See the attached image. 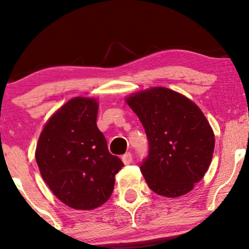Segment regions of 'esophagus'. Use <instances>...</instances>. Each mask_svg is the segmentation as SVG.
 Masks as SVG:
<instances>
[{"label": "esophagus", "mask_w": 249, "mask_h": 249, "mask_svg": "<svg viewBox=\"0 0 249 249\" xmlns=\"http://www.w3.org/2000/svg\"><path fill=\"white\" fill-rule=\"evenodd\" d=\"M122 161L124 162V165H128L132 162V154L130 152H126L124 154V156L122 157Z\"/></svg>", "instance_id": "obj_1"}]
</instances>
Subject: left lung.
Wrapping results in <instances>:
<instances>
[{"label":"left lung","mask_w":249,"mask_h":249,"mask_svg":"<svg viewBox=\"0 0 249 249\" xmlns=\"http://www.w3.org/2000/svg\"><path fill=\"white\" fill-rule=\"evenodd\" d=\"M125 102L147 134L150 151L141 170L148 187L167 198L192 191L210 167L215 144L198 105L162 87L131 93Z\"/></svg>","instance_id":"left-lung-1"}]
</instances>
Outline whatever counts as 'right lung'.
Instances as JSON below:
<instances>
[{"mask_svg":"<svg viewBox=\"0 0 249 249\" xmlns=\"http://www.w3.org/2000/svg\"><path fill=\"white\" fill-rule=\"evenodd\" d=\"M99 103L75 97L48 119L39 134L35 158L45 184L63 204L89 211L111 196L115 176L124 166L107 150L97 127Z\"/></svg>","mask_w":249,"mask_h":249,"instance_id":"right-lung-1","label":"right lung"}]
</instances>
